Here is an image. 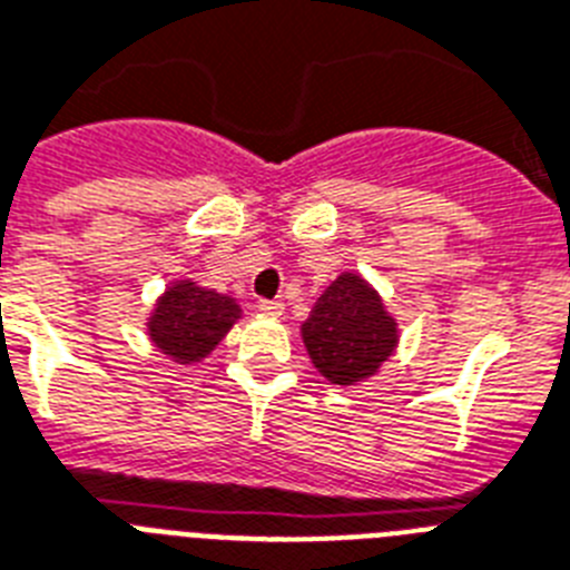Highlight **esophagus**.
<instances>
[{
	"instance_id": "1",
	"label": "esophagus",
	"mask_w": 570,
	"mask_h": 570,
	"mask_svg": "<svg viewBox=\"0 0 570 570\" xmlns=\"http://www.w3.org/2000/svg\"><path fill=\"white\" fill-rule=\"evenodd\" d=\"M257 309L266 315H281L284 313V301H269V298H261L257 301Z\"/></svg>"
}]
</instances>
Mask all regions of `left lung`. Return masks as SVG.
Listing matches in <instances>:
<instances>
[{"label": "left lung", "mask_w": 570, "mask_h": 570, "mask_svg": "<svg viewBox=\"0 0 570 570\" xmlns=\"http://www.w3.org/2000/svg\"><path fill=\"white\" fill-rule=\"evenodd\" d=\"M301 336L322 376L336 385H353L376 374L394 353L396 322L385 313L374 286L344 272L315 301Z\"/></svg>", "instance_id": "obj_1"}]
</instances>
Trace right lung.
I'll return each instance as SVG.
<instances>
[{
    "label": "right lung",
    "instance_id": "add662e5",
    "mask_svg": "<svg viewBox=\"0 0 570 570\" xmlns=\"http://www.w3.org/2000/svg\"><path fill=\"white\" fill-rule=\"evenodd\" d=\"M237 318L240 307L234 298L203 289L194 281H176L153 309L147 330L159 351L190 365L208 356Z\"/></svg>",
    "mask_w": 570,
    "mask_h": 570
}]
</instances>
